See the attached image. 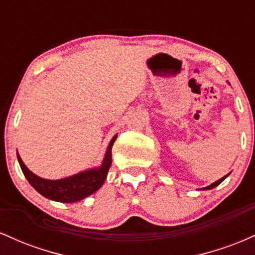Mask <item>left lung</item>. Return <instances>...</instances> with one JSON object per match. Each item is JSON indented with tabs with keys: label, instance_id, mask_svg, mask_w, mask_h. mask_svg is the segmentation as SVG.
Returning a JSON list of instances; mask_svg holds the SVG:
<instances>
[{
	"label": "left lung",
	"instance_id": "obj_1",
	"mask_svg": "<svg viewBox=\"0 0 255 255\" xmlns=\"http://www.w3.org/2000/svg\"><path fill=\"white\" fill-rule=\"evenodd\" d=\"M228 175H229V174H228ZM228 175H225V176H224V177L219 178V180H218V181H216V182H213L212 184H210V186L205 187V188H200V189H201V191H207V189H212V188H215V187H217L219 183H222V182H223V181L225 180V178H227V177H228Z\"/></svg>",
	"mask_w": 255,
	"mask_h": 255
}]
</instances>
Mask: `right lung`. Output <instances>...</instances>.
<instances>
[{
	"label": "right lung",
	"mask_w": 255,
	"mask_h": 255,
	"mask_svg": "<svg viewBox=\"0 0 255 255\" xmlns=\"http://www.w3.org/2000/svg\"><path fill=\"white\" fill-rule=\"evenodd\" d=\"M116 137L118 135L111 139L107 152H105L103 162L99 168L81 171L77 175L61 178V180H45V178L37 176L28 170L27 166L20 158L19 153H16V156L25 177L39 194L50 199V200L60 201V203H75V201L83 200L89 195L93 194L103 186L111 165V147H113Z\"/></svg>",
	"instance_id": "1"
}]
</instances>
